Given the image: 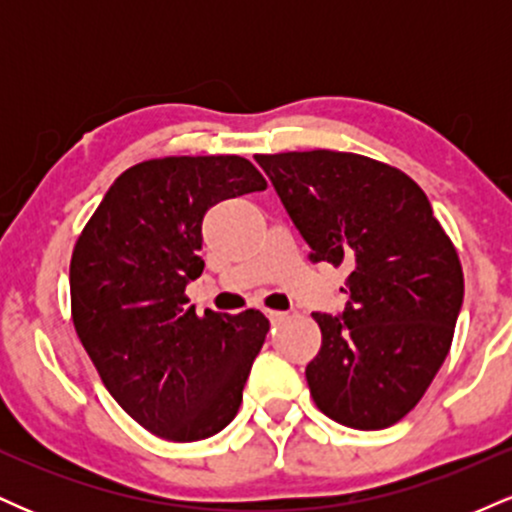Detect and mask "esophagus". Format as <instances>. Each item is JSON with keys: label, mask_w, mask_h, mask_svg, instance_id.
I'll list each match as a JSON object with an SVG mask.
<instances>
[{"label": "esophagus", "mask_w": 512, "mask_h": 512, "mask_svg": "<svg viewBox=\"0 0 512 512\" xmlns=\"http://www.w3.org/2000/svg\"><path fill=\"white\" fill-rule=\"evenodd\" d=\"M267 317H269V322H272V325H276V322L286 320L289 313H281V310H267Z\"/></svg>", "instance_id": "esophagus-1"}]
</instances>
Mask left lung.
Wrapping results in <instances>:
<instances>
[{
    "label": "left lung",
    "mask_w": 512,
    "mask_h": 512,
    "mask_svg": "<svg viewBox=\"0 0 512 512\" xmlns=\"http://www.w3.org/2000/svg\"><path fill=\"white\" fill-rule=\"evenodd\" d=\"M310 260L346 264L339 317L313 313L322 346L305 368L317 409L380 431L424 397L448 356L462 308L455 245L402 170L344 151L255 156Z\"/></svg>",
    "instance_id": "left-lung-1"
}]
</instances>
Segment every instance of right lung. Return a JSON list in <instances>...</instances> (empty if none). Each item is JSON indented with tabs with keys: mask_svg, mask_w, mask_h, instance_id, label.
Instances as JSON below:
<instances>
[{
	"mask_svg": "<svg viewBox=\"0 0 512 512\" xmlns=\"http://www.w3.org/2000/svg\"><path fill=\"white\" fill-rule=\"evenodd\" d=\"M267 180L240 156H168L127 168L69 264L72 320L115 402L158 438L195 443L238 414L269 320L187 305L204 269L202 219Z\"/></svg>",
	"mask_w": 512,
	"mask_h": 512,
	"instance_id": "1",
	"label": "right lung"
}]
</instances>
